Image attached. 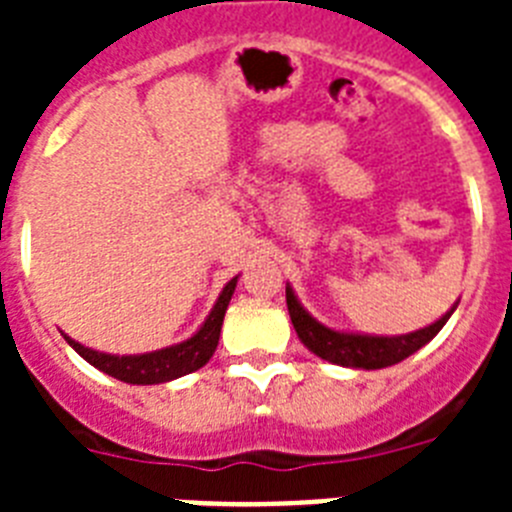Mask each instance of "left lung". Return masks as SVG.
Instances as JSON below:
<instances>
[{
  "label": "left lung",
  "mask_w": 512,
  "mask_h": 512,
  "mask_svg": "<svg viewBox=\"0 0 512 512\" xmlns=\"http://www.w3.org/2000/svg\"><path fill=\"white\" fill-rule=\"evenodd\" d=\"M456 305L446 315H441L436 323L413 330V333H405V336H361V333H343V330H333L328 325L318 323L300 305L292 287L287 284V310L300 341L320 359L338 366H351V369H384V366L400 364L402 359L415 354L431 338H436V333L446 325Z\"/></svg>",
  "instance_id": "obj_1"
}]
</instances>
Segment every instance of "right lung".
Wrapping results in <instances>:
<instances>
[{
	"instance_id": "add662e5",
	"label": "right lung",
	"mask_w": 512,
	"mask_h": 512,
	"mask_svg": "<svg viewBox=\"0 0 512 512\" xmlns=\"http://www.w3.org/2000/svg\"><path fill=\"white\" fill-rule=\"evenodd\" d=\"M235 284H238V277H233L228 284H225L220 297H217L215 307H212L207 320L202 323V328L197 330L192 338H187V341L182 343H174V346L158 348V351H151V354H135V356L102 354V351L81 346V343L74 341V338L69 336H63V338L69 341V346L74 348L81 359L89 361V364H92L94 369H99V372L120 379V382H128V384L171 382V379L176 377L197 372V369H202V366L212 359L217 341H220V328H223L225 310H228L230 305Z\"/></svg>"
}]
</instances>
